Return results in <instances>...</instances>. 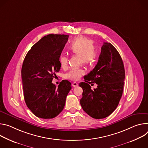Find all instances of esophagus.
<instances>
[{
  "label": "esophagus",
  "mask_w": 148,
  "mask_h": 148,
  "mask_svg": "<svg viewBox=\"0 0 148 148\" xmlns=\"http://www.w3.org/2000/svg\"><path fill=\"white\" fill-rule=\"evenodd\" d=\"M72 86L75 88V87H76V86H78V84L77 83V82H73V84H72Z\"/></svg>",
  "instance_id": "34e87169"
}]
</instances>
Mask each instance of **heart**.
I'll return each mask as SVG.
<instances>
[{
    "mask_svg": "<svg viewBox=\"0 0 148 148\" xmlns=\"http://www.w3.org/2000/svg\"><path fill=\"white\" fill-rule=\"evenodd\" d=\"M68 51L75 55H78L80 63H84L90 65L94 63L97 58V52L91 39L84 36H79L73 39L68 46ZM61 67L67 66L68 58L61 56L59 59ZM85 71L82 68H73L65 75V77L71 80H78L84 75Z\"/></svg>",
    "mask_w": 148,
    "mask_h": 148,
    "instance_id": "b5f03b06",
    "label": "heart"
}]
</instances>
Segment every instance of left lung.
Wrapping results in <instances>:
<instances>
[{"instance_id":"obj_1","label":"left lung","mask_w":148,"mask_h":148,"mask_svg":"<svg viewBox=\"0 0 148 148\" xmlns=\"http://www.w3.org/2000/svg\"><path fill=\"white\" fill-rule=\"evenodd\" d=\"M125 75L120 54L110 43L104 42L95 68L84 76L85 82L79 84L83 89L80 103L84 110L97 119L110 115L122 97ZM90 83H96L97 88L92 90Z\"/></svg>"}]
</instances>
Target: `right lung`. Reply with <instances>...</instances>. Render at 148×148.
Segmentation results:
<instances>
[{
	"label": "right lung",
	"instance_id": "right-lung-1",
	"mask_svg": "<svg viewBox=\"0 0 148 148\" xmlns=\"http://www.w3.org/2000/svg\"><path fill=\"white\" fill-rule=\"evenodd\" d=\"M69 35L50 34L33 46L23 60L21 75L25 103L35 115L52 119L63 110L71 83L52 81L61 66L59 59Z\"/></svg>",
	"mask_w": 148,
	"mask_h": 148
}]
</instances>
